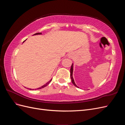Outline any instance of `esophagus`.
Wrapping results in <instances>:
<instances>
[{
    "mask_svg": "<svg viewBox=\"0 0 125 125\" xmlns=\"http://www.w3.org/2000/svg\"><path fill=\"white\" fill-rule=\"evenodd\" d=\"M68 56L69 57V58L72 57V56H73V55H72V53H70V54L68 55Z\"/></svg>",
    "mask_w": 125,
    "mask_h": 125,
    "instance_id": "34e87169",
    "label": "esophagus"
}]
</instances>
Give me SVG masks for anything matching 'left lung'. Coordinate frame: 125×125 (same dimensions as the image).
I'll list each match as a JSON object with an SVG mask.
<instances>
[{
  "label": "left lung",
  "instance_id": "1",
  "mask_svg": "<svg viewBox=\"0 0 125 125\" xmlns=\"http://www.w3.org/2000/svg\"><path fill=\"white\" fill-rule=\"evenodd\" d=\"M73 64L71 65V69H70V77H71V79L72 83H73V85L76 87H78V86H77V85L76 84H75V83H74L73 78Z\"/></svg>",
  "mask_w": 125,
  "mask_h": 125
}]
</instances>
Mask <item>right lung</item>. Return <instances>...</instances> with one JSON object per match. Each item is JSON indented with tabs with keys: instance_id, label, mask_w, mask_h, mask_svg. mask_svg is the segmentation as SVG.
<instances>
[{
	"instance_id": "right-lung-1",
	"label": "right lung",
	"mask_w": 125,
	"mask_h": 125,
	"mask_svg": "<svg viewBox=\"0 0 125 125\" xmlns=\"http://www.w3.org/2000/svg\"><path fill=\"white\" fill-rule=\"evenodd\" d=\"M42 34L41 33H35V34H34V35H37V34ZM52 80H50V81H49L48 82H47L46 84H44V85H43L42 86H41V88H38V89H42V88H44V87H45V86H46L47 85H48L49 84V83H50L51 82V81H52ZM30 90H31V89H30ZM35 90H36V89H35Z\"/></svg>"
}]
</instances>
